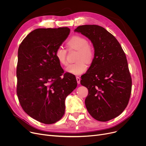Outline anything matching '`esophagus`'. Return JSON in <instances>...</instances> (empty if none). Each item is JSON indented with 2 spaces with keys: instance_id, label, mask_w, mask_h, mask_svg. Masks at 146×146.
<instances>
[{
  "instance_id": "esophagus-1",
  "label": "esophagus",
  "mask_w": 146,
  "mask_h": 146,
  "mask_svg": "<svg viewBox=\"0 0 146 146\" xmlns=\"http://www.w3.org/2000/svg\"><path fill=\"white\" fill-rule=\"evenodd\" d=\"M76 80H77V82H78V84H80V79L79 77H78V76H77V77H76Z\"/></svg>"
}]
</instances>
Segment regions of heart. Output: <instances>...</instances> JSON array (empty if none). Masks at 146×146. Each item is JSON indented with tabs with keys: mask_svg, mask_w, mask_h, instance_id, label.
<instances>
[{
	"mask_svg": "<svg viewBox=\"0 0 146 146\" xmlns=\"http://www.w3.org/2000/svg\"><path fill=\"white\" fill-rule=\"evenodd\" d=\"M68 48L78 51L76 63L69 64L66 68V71L74 75H79L85 73L87 70L86 63L90 64L95 57V49L93 45L88 42L85 36L74 35L68 38L67 41ZM55 56L59 62L63 66L67 64V51L61 46L57 48Z\"/></svg>",
	"mask_w": 146,
	"mask_h": 146,
	"instance_id": "b5f03b06",
	"label": "heart"
}]
</instances>
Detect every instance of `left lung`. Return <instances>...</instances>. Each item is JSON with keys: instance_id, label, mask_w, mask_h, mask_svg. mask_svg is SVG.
Segmentation results:
<instances>
[{"instance_id": "left-lung-1", "label": "left lung", "mask_w": 146, "mask_h": 146, "mask_svg": "<svg viewBox=\"0 0 146 146\" xmlns=\"http://www.w3.org/2000/svg\"><path fill=\"white\" fill-rule=\"evenodd\" d=\"M74 31L88 37L95 49L94 59L80 80L88 89L87 110L98 121H110L124 111L131 95L132 79L125 54L115 37L101 26L81 25Z\"/></svg>"}]
</instances>
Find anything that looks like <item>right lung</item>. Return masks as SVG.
Masks as SVG:
<instances>
[{
	"mask_svg": "<svg viewBox=\"0 0 146 146\" xmlns=\"http://www.w3.org/2000/svg\"><path fill=\"white\" fill-rule=\"evenodd\" d=\"M70 31L67 27L35 29L18 48L19 102L29 116L45 124L55 123L63 117L66 98L77 87L75 76L64 73L55 56Z\"/></svg>",
	"mask_w": 146,
	"mask_h": 146,
	"instance_id": "1",
	"label": "right lung"
}]
</instances>
